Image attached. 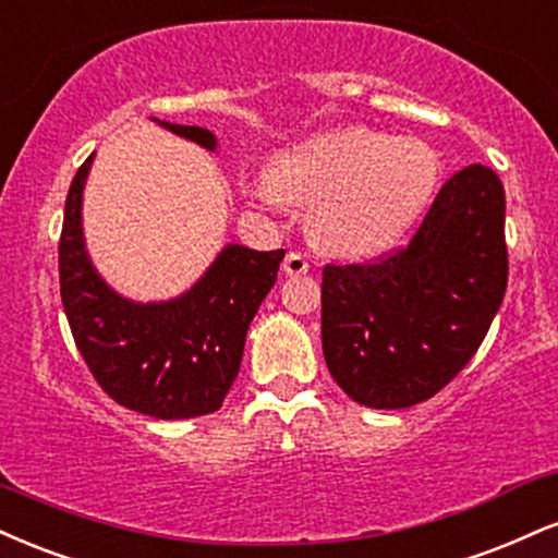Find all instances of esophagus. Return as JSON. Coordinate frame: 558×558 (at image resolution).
<instances>
[{
    "instance_id": "34e87169",
    "label": "esophagus",
    "mask_w": 558,
    "mask_h": 558,
    "mask_svg": "<svg viewBox=\"0 0 558 558\" xmlns=\"http://www.w3.org/2000/svg\"><path fill=\"white\" fill-rule=\"evenodd\" d=\"M284 271L290 274V277H300V274H307V268H311V264H307V258L303 253H298V251H290L287 253V258H284Z\"/></svg>"
}]
</instances>
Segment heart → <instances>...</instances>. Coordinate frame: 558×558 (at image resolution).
I'll return each instance as SVG.
<instances>
[{"label":"heart","instance_id":"obj_1","mask_svg":"<svg viewBox=\"0 0 558 558\" xmlns=\"http://www.w3.org/2000/svg\"><path fill=\"white\" fill-rule=\"evenodd\" d=\"M438 177L441 159L421 137L344 128L279 154L253 195L313 208L311 234L326 251L376 255L421 219Z\"/></svg>","mask_w":558,"mask_h":558}]
</instances>
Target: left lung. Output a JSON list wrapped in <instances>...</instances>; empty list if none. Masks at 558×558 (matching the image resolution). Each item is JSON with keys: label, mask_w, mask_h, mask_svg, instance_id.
I'll return each mask as SVG.
<instances>
[{"label": "left lung", "mask_w": 558, "mask_h": 558, "mask_svg": "<svg viewBox=\"0 0 558 558\" xmlns=\"http://www.w3.org/2000/svg\"><path fill=\"white\" fill-rule=\"evenodd\" d=\"M504 214L499 174L470 163L444 182L408 245L324 266L320 342L347 397L404 410L454 381L507 292Z\"/></svg>", "instance_id": "left-lung-1"}]
</instances>
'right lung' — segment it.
I'll list each match as a JSON object with an SVG mask.
<instances>
[{
	"label": "right lung",
	"mask_w": 558,
	"mask_h": 558,
	"mask_svg": "<svg viewBox=\"0 0 558 558\" xmlns=\"http://www.w3.org/2000/svg\"><path fill=\"white\" fill-rule=\"evenodd\" d=\"M163 124L216 148L208 130ZM90 159L72 177L59 234V292L72 339L96 384L122 408L159 421L216 412L238 378L247 329L277 281L284 251L229 245L206 277L172 303L122 300L98 279L83 251L81 198Z\"/></svg>",
	"instance_id": "add662e5"
}]
</instances>
